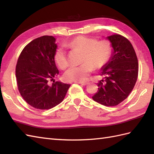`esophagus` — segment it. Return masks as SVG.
Instances as JSON below:
<instances>
[{
	"instance_id": "obj_1",
	"label": "esophagus",
	"mask_w": 154,
	"mask_h": 154,
	"mask_svg": "<svg viewBox=\"0 0 154 154\" xmlns=\"http://www.w3.org/2000/svg\"><path fill=\"white\" fill-rule=\"evenodd\" d=\"M78 83L81 85H83V86H85L88 84V83H84V82H78Z\"/></svg>"
}]
</instances>
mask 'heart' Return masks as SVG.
<instances>
[{"label": "heart", "mask_w": 154, "mask_h": 154, "mask_svg": "<svg viewBox=\"0 0 154 154\" xmlns=\"http://www.w3.org/2000/svg\"><path fill=\"white\" fill-rule=\"evenodd\" d=\"M67 45L71 49L83 51L82 64L71 66L65 71V79L67 81L83 82L87 80L94 67L100 69L109 60L112 53V45L109 41H99L95 38L79 35L69 42ZM55 61L57 66L64 69L69 65L65 51L59 48L55 54Z\"/></svg>", "instance_id": "obj_1"}]
</instances>
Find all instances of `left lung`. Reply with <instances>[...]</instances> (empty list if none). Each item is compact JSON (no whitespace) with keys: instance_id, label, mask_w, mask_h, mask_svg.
I'll return each mask as SVG.
<instances>
[{"instance_id":"obj_1","label":"left lung","mask_w":154,"mask_h":154,"mask_svg":"<svg viewBox=\"0 0 154 154\" xmlns=\"http://www.w3.org/2000/svg\"><path fill=\"white\" fill-rule=\"evenodd\" d=\"M106 39L112 45V54L101 68L104 80L97 83L98 91L92 98L103 105L112 106L122 102L131 93L138 78V62L132 44L125 37L112 34Z\"/></svg>"}]
</instances>
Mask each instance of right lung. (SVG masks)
I'll use <instances>...</instances> for the list:
<instances>
[{
	"label": "right lung",
	"mask_w": 154,
	"mask_h": 154,
	"mask_svg": "<svg viewBox=\"0 0 154 154\" xmlns=\"http://www.w3.org/2000/svg\"><path fill=\"white\" fill-rule=\"evenodd\" d=\"M52 35L32 40L23 49L16 67L18 88L23 99L37 109L48 110L61 103L71 85L55 81L57 45ZM54 80L53 83H50Z\"/></svg>",
	"instance_id": "obj_1"
}]
</instances>
